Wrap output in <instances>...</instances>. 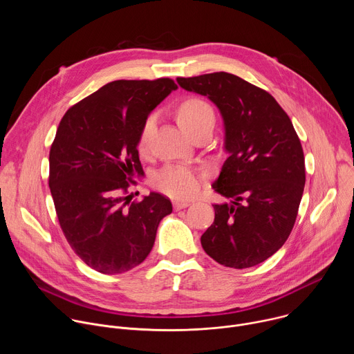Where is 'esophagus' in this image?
I'll list each match as a JSON object with an SVG mask.
<instances>
[{"mask_svg": "<svg viewBox=\"0 0 354 354\" xmlns=\"http://www.w3.org/2000/svg\"><path fill=\"white\" fill-rule=\"evenodd\" d=\"M190 206V201H185V200H175L174 201V209L175 210H180V209H186Z\"/></svg>", "mask_w": 354, "mask_h": 354, "instance_id": "esophagus-1", "label": "esophagus"}]
</instances>
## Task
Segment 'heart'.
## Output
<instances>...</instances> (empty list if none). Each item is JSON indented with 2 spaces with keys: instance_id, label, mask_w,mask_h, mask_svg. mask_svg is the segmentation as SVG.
Here are the masks:
<instances>
[{
  "instance_id": "1",
  "label": "heart",
  "mask_w": 354,
  "mask_h": 354,
  "mask_svg": "<svg viewBox=\"0 0 354 354\" xmlns=\"http://www.w3.org/2000/svg\"><path fill=\"white\" fill-rule=\"evenodd\" d=\"M178 122L182 129L189 133L190 130L203 123H214V111L205 99L187 97L178 109ZM153 124L154 116H149L142 124L138 140V147L141 149L147 144L148 136L151 130H153ZM153 185L156 186V189L171 197H189L198 187V174L193 168L186 165H169L161 169L153 178Z\"/></svg>"
}]
</instances>
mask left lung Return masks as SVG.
Wrapping results in <instances>:
<instances>
[{
  "label": "left lung",
  "mask_w": 354,
  "mask_h": 354,
  "mask_svg": "<svg viewBox=\"0 0 354 354\" xmlns=\"http://www.w3.org/2000/svg\"><path fill=\"white\" fill-rule=\"evenodd\" d=\"M207 96L224 123L228 154L212 185L230 203L213 205L214 223L201 246L220 265L257 266L287 241L306 185L304 153L292 123L266 91L230 73L176 78Z\"/></svg>",
  "instance_id": "left-lung-1"
}]
</instances>
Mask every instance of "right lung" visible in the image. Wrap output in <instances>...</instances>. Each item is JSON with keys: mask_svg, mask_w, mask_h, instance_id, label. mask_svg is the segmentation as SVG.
Instances as JSON below:
<instances>
[{"mask_svg": "<svg viewBox=\"0 0 354 354\" xmlns=\"http://www.w3.org/2000/svg\"><path fill=\"white\" fill-rule=\"evenodd\" d=\"M175 89L169 78L112 81L70 108L59 124L48 156L50 192L70 246L99 273L138 266L172 213L160 193L133 203L126 193L131 178L144 175L137 149L142 124Z\"/></svg>", "mask_w": 354, "mask_h": 354, "instance_id": "add662e5", "label": "right lung"}]
</instances>
